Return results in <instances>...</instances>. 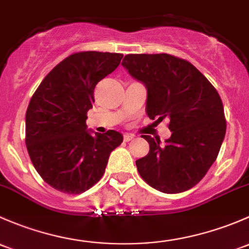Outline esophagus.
I'll list each match as a JSON object with an SVG mask.
<instances>
[{"mask_svg":"<svg viewBox=\"0 0 249 249\" xmlns=\"http://www.w3.org/2000/svg\"><path fill=\"white\" fill-rule=\"evenodd\" d=\"M133 139H134V135H129V134L124 135V142H130V140H133Z\"/></svg>","mask_w":249,"mask_h":249,"instance_id":"obj_1","label":"esophagus"}]
</instances>
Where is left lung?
Here are the masks:
<instances>
[{"label":"left lung","mask_w":249,"mask_h":249,"mask_svg":"<svg viewBox=\"0 0 249 249\" xmlns=\"http://www.w3.org/2000/svg\"><path fill=\"white\" fill-rule=\"evenodd\" d=\"M122 66L147 89L148 117L170 120L164 143L142 135L150 151L135 162L140 176L163 193L188 191L206 175L224 140L218 92L191 62L169 53H129Z\"/></svg>","instance_id":"obj_1"}]
</instances>
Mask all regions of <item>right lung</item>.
<instances>
[{
  "instance_id": "1",
  "label": "right lung",
  "mask_w": 249,
  "mask_h": 249,
  "mask_svg": "<svg viewBox=\"0 0 249 249\" xmlns=\"http://www.w3.org/2000/svg\"><path fill=\"white\" fill-rule=\"evenodd\" d=\"M122 57L101 51L73 53L51 69L31 98L25 128L31 162L62 193L80 194L96 184L111 151L124 142L116 130L91 135L86 125L94 87Z\"/></svg>"
}]
</instances>
